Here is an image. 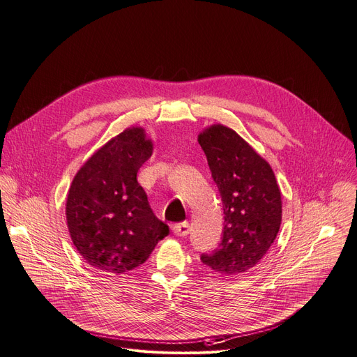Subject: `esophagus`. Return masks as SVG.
<instances>
[{"label": "esophagus", "instance_id": "1", "mask_svg": "<svg viewBox=\"0 0 357 357\" xmlns=\"http://www.w3.org/2000/svg\"><path fill=\"white\" fill-rule=\"evenodd\" d=\"M188 230H190V226H188L187 222H181V223H177V225L173 226L174 235L181 236V238H184V236L188 235Z\"/></svg>", "mask_w": 357, "mask_h": 357}]
</instances>
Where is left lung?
<instances>
[{"instance_id":"8db88e82","label":"left lung","mask_w":357,"mask_h":357,"mask_svg":"<svg viewBox=\"0 0 357 357\" xmlns=\"http://www.w3.org/2000/svg\"><path fill=\"white\" fill-rule=\"evenodd\" d=\"M223 203L219 246L202 254L204 265L223 275L254 268L274 243L281 226V192L271 165L243 138L223 125L199 135Z\"/></svg>"}]
</instances>
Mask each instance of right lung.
<instances>
[{
	"mask_svg": "<svg viewBox=\"0 0 357 357\" xmlns=\"http://www.w3.org/2000/svg\"><path fill=\"white\" fill-rule=\"evenodd\" d=\"M153 154L142 128H128L98 150L75 176L66 202L73 245L96 269L125 274L149 259L170 229L137 181Z\"/></svg>",
	"mask_w": 357,
	"mask_h": 357,
	"instance_id": "add662e5",
	"label": "right lung"
}]
</instances>
